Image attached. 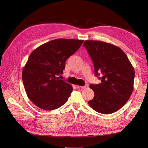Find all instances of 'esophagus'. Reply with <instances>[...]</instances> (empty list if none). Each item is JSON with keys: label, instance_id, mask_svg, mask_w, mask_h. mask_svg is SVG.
<instances>
[{"label": "esophagus", "instance_id": "obj_1", "mask_svg": "<svg viewBox=\"0 0 148 148\" xmlns=\"http://www.w3.org/2000/svg\"><path fill=\"white\" fill-rule=\"evenodd\" d=\"M88 84H85L84 86H78V88H81L82 89H86V88H88Z\"/></svg>", "mask_w": 148, "mask_h": 148}]
</instances>
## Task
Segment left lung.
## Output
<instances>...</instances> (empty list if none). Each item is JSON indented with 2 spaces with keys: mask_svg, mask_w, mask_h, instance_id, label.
I'll return each instance as SVG.
<instances>
[{
  "mask_svg": "<svg viewBox=\"0 0 148 148\" xmlns=\"http://www.w3.org/2000/svg\"><path fill=\"white\" fill-rule=\"evenodd\" d=\"M87 49L101 83L91 84L95 97L88 104L97 112L110 114L125 104L133 90L135 70L124 52L113 44L87 40Z\"/></svg>",
  "mask_w": 148,
  "mask_h": 148,
  "instance_id": "8db88e82",
  "label": "left lung"
}]
</instances>
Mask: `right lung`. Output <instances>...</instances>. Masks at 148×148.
<instances>
[{
	"label": "right lung",
	"mask_w": 148,
	"mask_h": 148,
	"mask_svg": "<svg viewBox=\"0 0 148 148\" xmlns=\"http://www.w3.org/2000/svg\"><path fill=\"white\" fill-rule=\"evenodd\" d=\"M83 40L57 39L40 46L30 54L22 71L29 99L40 109L59 108L68 100L73 88L60 79L65 62L77 52Z\"/></svg>",
	"instance_id": "add662e5"
}]
</instances>
